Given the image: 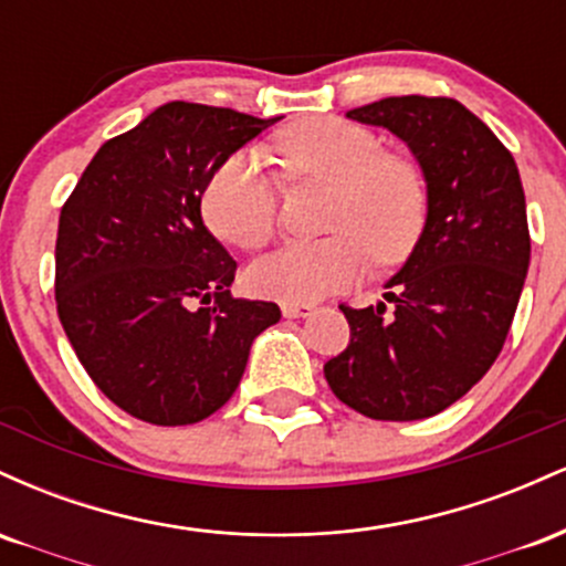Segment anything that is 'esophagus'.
Listing matches in <instances>:
<instances>
[{
  "mask_svg": "<svg viewBox=\"0 0 566 566\" xmlns=\"http://www.w3.org/2000/svg\"><path fill=\"white\" fill-rule=\"evenodd\" d=\"M282 314L287 319H297V316L314 314V303H282Z\"/></svg>",
  "mask_w": 566,
  "mask_h": 566,
  "instance_id": "obj_1",
  "label": "esophagus"
}]
</instances>
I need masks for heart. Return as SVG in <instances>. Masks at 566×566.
Here are the masks:
<instances>
[{
  "label": "heart",
  "instance_id": "obj_1",
  "mask_svg": "<svg viewBox=\"0 0 566 566\" xmlns=\"http://www.w3.org/2000/svg\"><path fill=\"white\" fill-rule=\"evenodd\" d=\"M295 180L333 186L322 242H292L247 269V287L282 303H311L348 287L375 263H399L426 226L428 191L412 159L388 154L373 129L343 119H305L276 138ZM210 231L237 250H261L274 237L279 191L252 154L226 159L201 197Z\"/></svg>",
  "mask_w": 566,
  "mask_h": 566
}]
</instances>
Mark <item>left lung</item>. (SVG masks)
<instances>
[{
  "label": "left lung",
  "mask_w": 566,
  "mask_h": 566,
  "mask_svg": "<svg viewBox=\"0 0 566 566\" xmlns=\"http://www.w3.org/2000/svg\"><path fill=\"white\" fill-rule=\"evenodd\" d=\"M348 119L405 140L426 178L428 216L386 303L340 305L350 327L324 378L373 420H423L465 396L503 350L530 269L527 201L511 151L452 97L401 95Z\"/></svg>",
  "instance_id": "1"
}]
</instances>
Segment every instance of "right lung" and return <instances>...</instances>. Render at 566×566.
Here are the masks:
<instances>
[{"label":"right lung","instance_id":"1","mask_svg":"<svg viewBox=\"0 0 566 566\" xmlns=\"http://www.w3.org/2000/svg\"><path fill=\"white\" fill-rule=\"evenodd\" d=\"M279 122L172 101L106 140L57 220L55 303L82 367L154 426L210 418L237 391L276 303L231 295L237 261L207 231L201 193Z\"/></svg>","mask_w":566,"mask_h":566}]
</instances>
